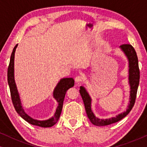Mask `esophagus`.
Returning <instances> with one entry per match:
<instances>
[{
  "mask_svg": "<svg viewBox=\"0 0 147 147\" xmlns=\"http://www.w3.org/2000/svg\"><path fill=\"white\" fill-rule=\"evenodd\" d=\"M83 79H84V78L82 76H78L77 77L75 78V82H76V83H80V82L83 80Z\"/></svg>",
  "mask_w": 147,
  "mask_h": 147,
  "instance_id": "obj_1",
  "label": "esophagus"
}]
</instances>
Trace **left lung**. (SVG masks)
<instances>
[{
  "instance_id": "left-lung-1",
  "label": "left lung",
  "mask_w": 147,
  "mask_h": 147,
  "mask_svg": "<svg viewBox=\"0 0 147 147\" xmlns=\"http://www.w3.org/2000/svg\"><path fill=\"white\" fill-rule=\"evenodd\" d=\"M120 49L122 50L124 55L127 58L128 61V84L130 86V98L129 103L127 106V109L122 113L116 115L115 117H111L106 119H100L94 115L92 110V98L87 90L84 86H80V93L81 94L82 100L84 101L86 114L90 122L94 125L102 126L109 125L115 123L124 118L132 110L135 102L136 93L139 84L140 71L138 68V61L136 53L134 47L129 44H124L120 46Z\"/></svg>"
}]
</instances>
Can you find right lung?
<instances>
[{"mask_svg":"<svg viewBox=\"0 0 147 147\" xmlns=\"http://www.w3.org/2000/svg\"><path fill=\"white\" fill-rule=\"evenodd\" d=\"M18 46V44L15 45L11 53V59L9 67H8L7 77H8V84H9L10 91H11V99L13 101V104L15 107L16 111L21 116L24 120H26L29 124L33 125L40 126L43 128L51 127L54 124L57 123L61 115L62 108H63V103L64 98H65L66 92L70 88H72L74 86V80L72 78H62L56 86L53 92V96L55 100L57 101L58 106L56 108V111L54 114L53 116L45 120H39L34 119L31 116L28 115L24 110L23 106H22L21 98L18 92L17 85H16L15 80V69H14V61H15V53Z\"/></svg>","mask_w":147,"mask_h":147,"instance_id":"obj_1","label":"right lung"}]
</instances>
